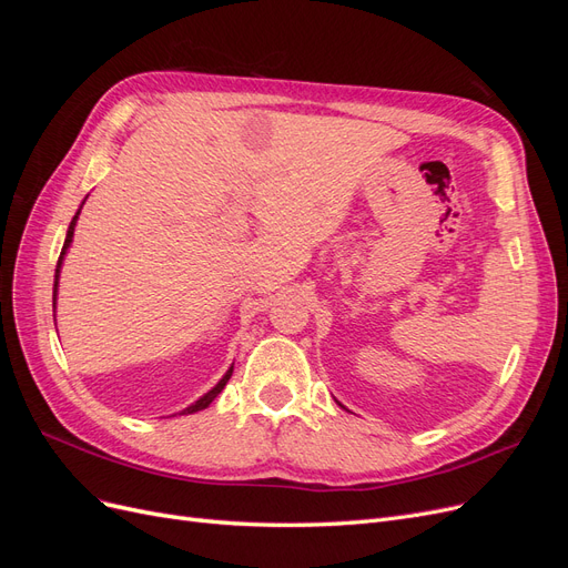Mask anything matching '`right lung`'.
Here are the masks:
<instances>
[{
    "label": "right lung",
    "instance_id": "1",
    "mask_svg": "<svg viewBox=\"0 0 568 568\" xmlns=\"http://www.w3.org/2000/svg\"><path fill=\"white\" fill-rule=\"evenodd\" d=\"M84 201H88V196H84ZM84 201L80 203V209H78V213L73 215V220H71V225H68V232H65V242H63V248H61V255H59V263H57V272H54V296H51V303H54V311H57V296H59V277H61V265H63V257H65V253H68V248H71V244H73V234H75V225H78V215H80V211H82V205H84ZM232 369L234 367H230L227 372H225V376H222V379L209 390V393H203L201 398L196 400V403H192L189 407H184L180 415H194V412H201V409H205L209 407L217 395H220V390L227 386V382H230V376H232Z\"/></svg>",
    "mask_w": 568,
    "mask_h": 568
}]
</instances>
